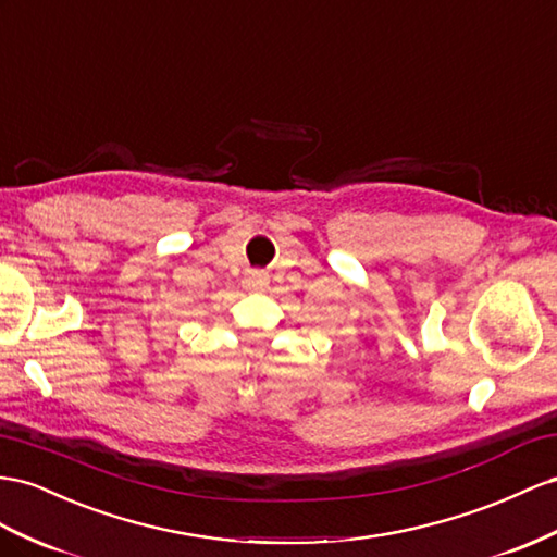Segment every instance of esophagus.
Listing matches in <instances>:
<instances>
[{
	"instance_id": "34e87169",
	"label": "esophagus",
	"mask_w": 557,
	"mask_h": 557,
	"mask_svg": "<svg viewBox=\"0 0 557 557\" xmlns=\"http://www.w3.org/2000/svg\"><path fill=\"white\" fill-rule=\"evenodd\" d=\"M245 284L249 289H263V287H268V275L261 273V270H251V273L245 280Z\"/></svg>"
}]
</instances>
